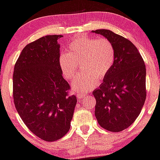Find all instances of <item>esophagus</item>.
Segmentation results:
<instances>
[{"mask_svg": "<svg viewBox=\"0 0 160 160\" xmlns=\"http://www.w3.org/2000/svg\"><path fill=\"white\" fill-rule=\"evenodd\" d=\"M86 95H87V94H84V93H81V94H77V98H78V99H81V98H84Z\"/></svg>", "mask_w": 160, "mask_h": 160, "instance_id": "esophagus-1", "label": "esophagus"}]
</instances>
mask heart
Segmentation results:
<instances>
[{"mask_svg": "<svg viewBox=\"0 0 160 160\" xmlns=\"http://www.w3.org/2000/svg\"><path fill=\"white\" fill-rule=\"evenodd\" d=\"M70 52H62L59 58V66L62 74L72 81L78 73V63L85 73L79 74L73 82L75 92L92 90L103 80L114 66L116 50L114 44L106 38H94L82 36L76 38L69 46Z\"/></svg>", "mask_w": 160, "mask_h": 160, "instance_id": "b5f03b06", "label": "heart"}]
</instances>
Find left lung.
<instances>
[{"label": "left lung", "instance_id": "8db88e82", "mask_svg": "<svg viewBox=\"0 0 160 160\" xmlns=\"http://www.w3.org/2000/svg\"><path fill=\"white\" fill-rule=\"evenodd\" d=\"M108 38L116 50L114 66L98 89L95 116L102 128L119 132L135 122L147 97L146 66L138 49L131 41L108 29L93 31Z\"/></svg>", "mask_w": 160, "mask_h": 160}]
</instances>
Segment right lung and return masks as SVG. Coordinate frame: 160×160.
<instances>
[{
  "label": "right lung",
  "mask_w": 160,
  "mask_h": 160,
  "mask_svg": "<svg viewBox=\"0 0 160 160\" xmlns=\"http://www.w3.org/2000/svg\"><path fill=\"white\" fill-rule=\"evenodd\" d=\"M62 35H47L25 46L12 74V96L24 123L47 142L60 139L70 128L75 95L59 66Z\"/></svg>",
  "instance_id": "1"
}]
</instances>
